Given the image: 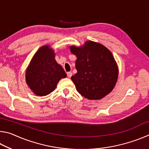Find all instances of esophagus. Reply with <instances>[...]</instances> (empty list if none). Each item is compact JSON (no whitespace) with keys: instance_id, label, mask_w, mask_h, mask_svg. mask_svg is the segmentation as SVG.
Masks as SVG:
<instances>
[{"instance_id":"1","label":"esophagus","mask_w":149,"mask_h":149,"mask_svg":"<svg viewBox=\"0 0 149 149\" xmlns=\"http://www.w3.org/2000/svg\"><path fill=\"white\" fill-rule=\"evenodd\" d=\"M67 75H68V77H71L72 75V72H67Z\"/></svg>"}]
</instances>
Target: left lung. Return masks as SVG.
<instances>
[{
  "label": "left lung",
  "mask_w": 149,
  "mask_h": 149,
  "mask_svg": "<svg viewBox=\"0 0 149 149\" xmlns=\"http://www.w3.org/2000/svg\"><path fill=\"white\" fill-rule=\"evenodd\" d=\"M71 52L77 56V72L71 79L77 92L89 100L101 99L110 93L116 83L118 70L110 50L89 41L83 47H71Z\"/></svg>",
  "instance_id": "left-lung-1"
}]
</instances>
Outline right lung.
<instances>
[{
    "mask_svg": "<svg viewBox=\"0 0 149 149\" xmlns=\"http://www.w3.org/2000/svg\"><path fill=\"white\" fill-rule=\"evenodd\" d=\"M49 47H42L35 53L26 70L27 84L39 96L50 94L60 79L66 77L64 69L54 59V51Z\"/></svg>",
    "mask_w": 149,
    "mask_h": 149,
    "instance_id": "right-lung-1",
    "label": "right lung"
}]
</instances>
